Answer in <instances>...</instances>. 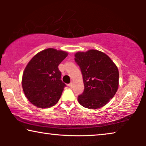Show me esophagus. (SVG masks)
I'll use <instances>...</instances> for the list:
<instances>
[{
    "instance_id": "1",
    "label": "esophagus",
    "mask_w": 146,
    "mask_h": 146,
    "mask_svg": "<svg viewBox=\"0 0 146 146\" xmlns=\"http://www.w3.org/2000/svg\"><path fill=\"white\" fill-rule=\"evenodd\" d=\"M68 86H69L70 88H72V87H73V84H72V83H70L69 84H68Z\"/></svg>"
}]
</instances>
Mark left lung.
<instances>
[{
  "mask_svg": "<svg viewBox=\"0 0 146 146\" xmlns=\"http://www.w3.org/2000/svg\"><path fill=\"white\" fill-rule=\"evenodd\" d=\"M75 62L80 68L84 90L78 97L80 104L89 109L105 106L118 88L119 72L108 56L96 50L78 52Z\"/></svg>",
  "mask_w": 146,
  "mask_h": 146,
  "instance_id": "obj_1",
  "label": "left lung"
}]
</instances>
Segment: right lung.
Masks as SVG:
<instances>
[{
  "instance_id": "right-lung-1",
  "label": "right lung",
  "mask_w": 146,
  "mask_h": 146,
  "mask_svg": "<svg viewBox=\"0 0 146 146\" xmlns=\"http://www.w3.org/2000/svg\"><path fill=\"white\" fill-rule=\"evenodd\" d=\"M68 56L66 52L48 48L32 58L23 72L22 86L27 99L40 108L54 106L66 84L61 80L58 65Z\"/></svg>"
}]
</instances>
